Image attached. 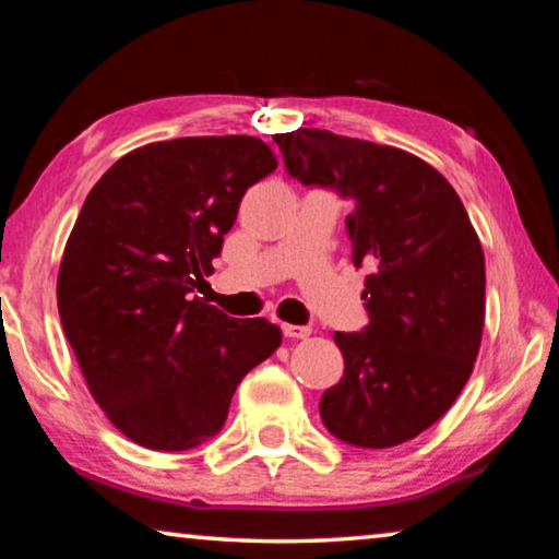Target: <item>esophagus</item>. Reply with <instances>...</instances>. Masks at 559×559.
Listing matches in <instances>:
<instances>
[{
	"label": "esophagus",
	"instance_id": "esophagus-1",
	"mask_svg": "<svg viewBox=\"0 0 559 559\" xmlns=\"http://www.w3.org/2000/svg\"><path fill=\"white\" fill-rule=\"evenodd\" d=\"M310 333H313V330H310L308 325H283V335L286 337H293V340H302V337H308Z\"/></svg>",
	"mask_w": 559,
	"mask_h": 559
}]
</instances>
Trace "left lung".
<instances>
[{
  "label": "left lung",
  "mask_w": 559,
  "mask_h": 559,
  "mask_svg": "<svg viewBox=\"0 0 559 559\" xmlns=\"http://www.w3.org/2000/svg\"><path fill=\"white\" fill-rule=\"evenodd\" d=\"M286 173L353 202L345 234L365 281L367 323L335 333L343 380L320 419L357 449H390L447 414L468 382L486 316L484 249L459 194L404 150L328 130L273 135Z\"/></svg>",
  "instance_id": "8db88e82"
}]
</instances>
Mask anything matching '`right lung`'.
I'll use <instances>...</instances> for the list:
<instances>
[{
  "instance_id": "1",
  "label": "right lung",
  "mask_w": 559,
  "mask_h": 559,
  "mask_svg": "<svg viewBox=\"0 0 559 559\" xmlns=\"http://www.w3.org/2000/svg\"><path fill=\"white\" fill-rule=\"evenodd\" d=\"M278 167L259 138H177L132 150L83 202L59 271V316L108 419L140 447L214 439L236 386L281 328L194 293L212 276L241 197Z\"/></svg>"
}]
</instances>
